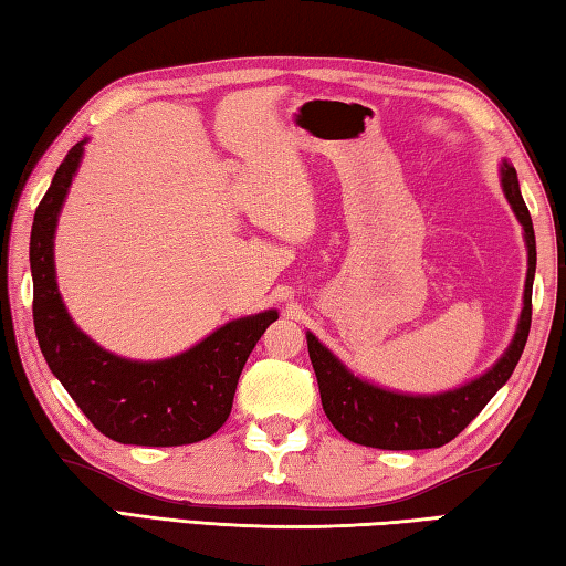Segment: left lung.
<instances>
[{"label": "left lung", "instance_id": "1", "mask_svg": "<svg viewBox=\"0 0 566 566\" xmlns=\"http://www.w3.org/2000/svg\"><path fill=\"white\" fill-rule=\"evenodd\" d=\"M502 188L524 228L530 251L524 311L510 350L504 353V358L490 373H484L480 380L464 385L460 390L432 395V398H410V395L388 392L358 380L343 368L331 350H325L315 340V335L308 333V353L315 378H318L323 410L343 438L365 444V448L380 450L442 448V444L458 438L478 418L484 405L492 400V395L510 380L512 370L517 368L522 358L532 325V281L534 268H537V245H534L532 216L520 193L517 171L507 161L502 166Z\"/></svg>", "mask_w": 566, "mask_h": 566}]
</instances>
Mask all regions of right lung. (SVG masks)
<instances>
[{
  "label": "right lung",
  "instance_id": "right-lung-1",
  "mask_svg": "<svg viewBox=\"0 0 566 566\" xmlns=\"http://www.w3.org/2000/svg\"><path fill=\"white\" fill-rule=\"evenodd\" d=\"M84 142L64 156L36 206L29 241L34 281V331L49 368L94 428L124 444L176 448L211 438L228 420L248 355L275 311L218 328L184 355L132 363L106 353L76 328L54 281V228Z\"/></svg>",
  "mask_w": 566,
  "mask_h": 566
}]
</instances>
